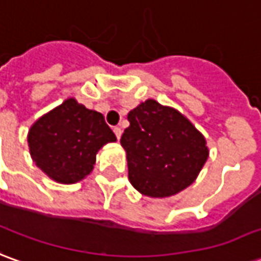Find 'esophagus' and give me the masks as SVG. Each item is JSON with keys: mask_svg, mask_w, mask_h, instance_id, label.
I'll return each mask as SVG.
<instances>
[{"mask_svg": "<svg viewBox=\"0 0 261 261\" xmlns=\"http://www.w3.org/2000/svg\"><path fill=\"white\" fill-rule=\"evenodd\" d=\"M114 134H115L116 139H121L122 136V129L119 126H115L114 127Z\"/></svg>", "mask_w": 261, "mask_h": 261, "instance_id": "esophagus-1", "label": "esophagus"}]
</instances>
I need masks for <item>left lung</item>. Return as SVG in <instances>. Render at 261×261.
Returning a JSON list of instances; mask_svg holds the SVG:
<instances>
[{"instance_id": "obj_1", "label": "left lung", "mask_w": 261, "mask_h": 261, "mask_svg": "<svg viewBox=\"0 0 261 261\" xmlns=\"http://www.w3.org/2000/svg\"><path fill=\"white\" fill-rule=\"evenodd\" d=\"M121 138L130 184L143 195L166 198L191 186L208 159L206 140L178 111L146 99L127 114Z\"/></svg>"}]
</instances>
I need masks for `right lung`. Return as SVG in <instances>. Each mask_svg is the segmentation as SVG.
Instances as JSON below:
<instances>
[{"mask_svg": "<svg viewBox=\"0 0 261 261\" xmlns=\"http://www.w3.org/2000/svg\"><path fill=\"white\" fill-rule=\"evenodd\" d=\"M115 140L104 115L79 104L74 98L40 116L28 135L33 162L62 184L86 178L94 169L98 150Z\"/></svg>", "mask_w": 261, "mask_h": 261, "instance_id": "obj_1", "label": "right lung"}]
</instances>
